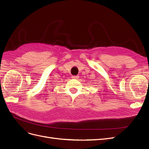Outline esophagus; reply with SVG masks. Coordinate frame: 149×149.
Masks as SVG:
<instances>
[{
  "label": "esophagus",
  "instance_id": "1",
  "mask_svg": "<svg viewBox=\"0 0 149 149\" xmlns=\"http://www.w3.org/2000/svg\"><path fill=\"white\" fill-rule=\"evenodd\" d=\"M72 78H74V79H77V78H78V76L74 75V76H72Z\"/></svg>",
  "mask_w": 149,
  "mask_h": 149
}]
</instances>
